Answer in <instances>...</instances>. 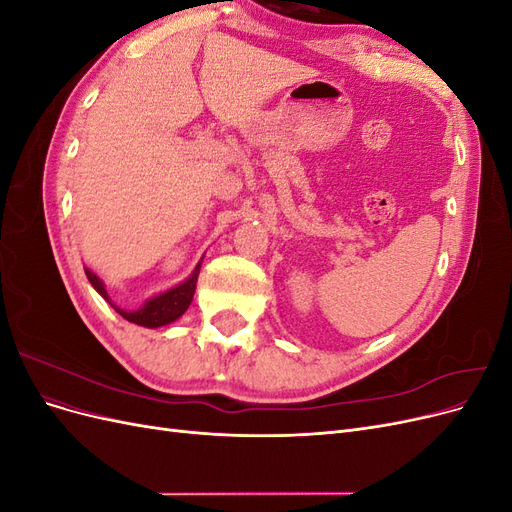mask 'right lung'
<instances>
[{
	"mask_svg": "<svg viewBox=\"0 0 512 512\" xmlns=\"http://www.w3.org/2000/svg\"><path fill=\"white\" fill-rule=\"evenodd\" d=\"M200 265H203V258L198 260V265L194 267V271L190 273L188 280H183L181 284L156 294V297L147 299L138 309H121V307H117L111 301V297H108L106 286H104V282L100 280V277L94 271H91L89 267H85V275H87V280L91 282V286H94L102 294V297L115 307V312L119 316H123L128 322L138 324V327L158 329V327H164V324H170V322H175L177 318H181L185 314V309L190 307V303L194 299V290H196V282H198Z\"/></svg>",
	"mask_w": 512,
	"mask_h": 512,
	"instance_id": "add662e5",
	"label": "right lung"
}]
</instances>
